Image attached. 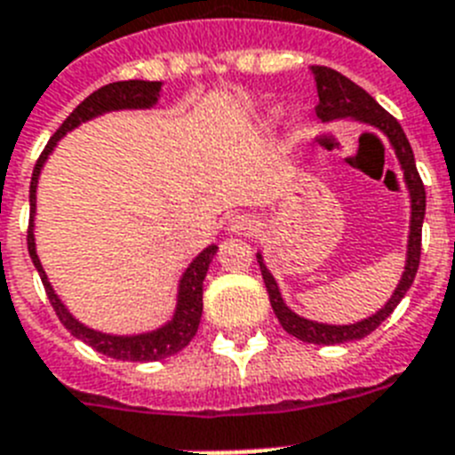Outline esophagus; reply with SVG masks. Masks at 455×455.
Returning <instances> with one entry per match:
<instances>
[{"label":"esophagus","instance_id":"obj_1","mask_svg":"<svg viewBox=\"0 0 455 455\" xmlns=\"http://www.w3.org/2000/svg\"><path fill=\"white\" fill-rule=\"evenodd\" d=\"M228 231L231 234H251L257 231V220L251 215H235L228 220Z\"/></svg>","mask_w":455,"mask_h":455}]
</instances>
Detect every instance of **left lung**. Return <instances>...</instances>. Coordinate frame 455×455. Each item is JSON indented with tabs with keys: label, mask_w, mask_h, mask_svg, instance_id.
<instances>
[{
	"label": "left lung",
	"mask_w": 455,
	"mask_h": 455,
	"mask_svg": "<svg viewBox=\"0 0 455 455\" xmlns=\"http://www.w3.org/2000/svg\"><path fill=\"white\" fill-rule=\"evenodd\" d=\"M312 76L316 83V94H319V104H316V116L323 122L339 120V117H354L365 124H372L379 132H384L391 140L393 150L398 155V162L403 166L404 182L410 187L411 196V227H410V243H407V263H404L403 280H400L398 289L393 291L391 300L381 307L377 315L368 316L363 322L349 323V326H331V323H316L310 319H303L296 312H291L284 305L277 289L273 275L268 273L266 263H263L261 254H257L259 268H261L263 282L268 289V299L273 305L275 316L280 319L282 328L293 338L303 339V342H312V345H342V342H351V339H363L379 326L395 307L400 300L404 299V293L410 291L411 282L419 270V261H421V227L423 217H426V187L421 182V175L416 171L414 152L411 145L404 136L400 122L387 113L377 104L375 99L370 97L363 87H358L356 83H351L347 76L338 74L335 68L328 67H312Z\"/></svg>",
	"instance_id": "left-lung-1"
}]
</instances>
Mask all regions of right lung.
I'll list each match as a JSON object with an SVG mask.
<instances>
[{"mask_svg":"<svg viewBox=\"0 0 455 455\" xmlns=\"http://www.w3.org/2000/svg\"><path fill=\"white\" fill-rule=\"evenodd\" d=\"M159 90L162 83L156 80H120V83H110V85L99 87L97 92H92L90 97L83 104L76 106V110L67 120L62 122V127L52 133V139L48 140L45 150L41 152L39 162L34 166L32 182H29V228H27V250L34 261V268L39 270V277L44 282V289L48 293L52 310L60 316V322L64 323L71 335L83 339L92 349H97L104 356L117 358V361H139V363H148V361H162L166 356H173L180 349H185L192 338L196 335L198 323H201V312H204V280L208 273V266L215 257L217 245H208L185 270L180 280V289H178V307L175 315L166 326L150 331V333L140 335H108L92 331V328L83 326L78 319L71 316V312L64 307V303L57 299V293L52 291L51 282L45 277V270L41 266L39 257H36V243H34V212H36V182H39L41 166L45 164L48 155L57 145V140L62 139L64 133L76 129L83 122L92 120V117L108 113V110H122V108H150L159 99Z\"/></svg>","mask_w":455,"mask_h":455,"instance_id":"1","label":"right lung"}]
</instances>
